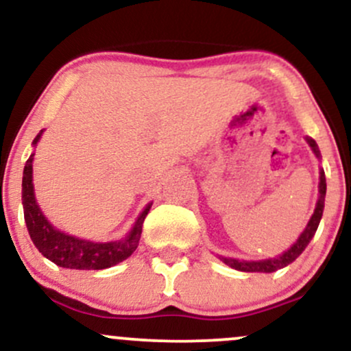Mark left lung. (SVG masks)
I'll return each mask as SVG.
<instances>
[{
  "instance_id": "left-lung-1",
  "label": "left lung",
  "mask_w": 351,
  "mask_h": 351,
  "mask_svg": "<svg viewBox=\"0 0 351 351\" xmlns=\"http://www.w3.org/2000/svg\"><path fill=\"white\" fill-rule=\"evenodd\" d=\"M305 140H307L310 148H312L313 153L317 155V158H320V152H318L315 140L310 138V136H307ZM325 195H327V181H325V171L320 170L318 201H317L315 211H313L307 228L304 229V232H302L299 239H297L295 243L287 249V251L282 252L280 256L272 257V259H265V261H237V259H229V257H223V256H219V259L226 265H229V267L236 269V271H243V272H276L279 271V269L285 267V265L293 263V261H295L297 257L305 251V247H307L310 241H312L313 234H315L318 224H320L322 215H324V206H325Z\"/></svg>"
}]
</instances>
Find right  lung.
Segmentation results:
<instances>
[{"mask_svg":"<svg viewBox=\"0 0 351 351\" xmlns=\"http://www.w3.org/2000/svg\"><path fill=\"white\" fill-rule=\"evenodd\" d=\"M43 130L34 138L36 145L41 138ZM33 160L34 153L27 158L23 171V209L26 228L29 231L31 239L38 251L51 263L66 269H82V271H99L122 263L130 257L138 245L140 234H142L143 221L150 211L152 203L143 209L136 223L128 232L127 237L114 243H92L87 239H79L54 228L43 211L39 209L34 198L33 184Z\"/></svg>","mask_w":351,"mask_h":351,"instance_id":"1","label":"right lung"}]
</instances>
